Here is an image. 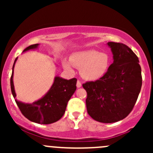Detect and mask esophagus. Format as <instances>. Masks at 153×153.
Instances as JSON below:
<instances>
[{
  "mask_svg": "<svg viewBox=\"0 0 153 153\" xmlns=\"http://www.w3.org/2000/svg\"><path fill=\"white\" fill-rule=\"evenodd\" d=\"M81 85H82L81 82H80L79 80H77V83H76V86H77V88H80V87H81Z\"/></svg>",
  "mask_w": 153,
  "mask_h": 153,
  "instance_id": "34e87169",
  "label": "esophagus"
}]
</instances>
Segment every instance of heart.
<instances>
[{
	"label": "heart",
	"mask_w": 153,
	"mask_h": 153,
	"mask_svg": "<svg viewBox=\"0 0 153 153\" xmlns=\"http://www.w3.org/2000/svg\"><path fill=\"white\" fill-rule=\"evenodd\" d=\"M63 67L73 72V67L80 68V75L88 80H96L105 75L110 65V58L104 52L96 50H88L75 52L70 60L64 59Z\"/></svg>",
	"instance_id": "obj_1"
}]
</instances>
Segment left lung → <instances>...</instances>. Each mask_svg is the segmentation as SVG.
Listing matches in <instances>:
<instances>
[{
	"mask_svg": "<svg viewBox=\"0 0 153 153\" xmlns=\"http://www.w3.org/2000/svg\"><path fill=\"white\" fill-rule=\"evenodd\" d=\"M114 62L103 76L82 84L86 91L88 114L102 123L127 117L134 108L142 87L141 67L137 56L127 45L109 42Z\"/></svg>",
	"mask_w": 153,
	"mask_h": 153,
	"instance_id": "8db88e82",
	"label": "left lung"
}]
</instances>
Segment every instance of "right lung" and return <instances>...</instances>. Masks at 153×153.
Segmentation results:
<instances>
[{
	"instance_id": "right-lung-1",
	"label": "right lung",
	"mask_w": 153,
	"mask_h": 153,
	"mask_svg": "<svg viewBox=\"0 0 153 153\" xmlns=\"http://www.w3.org/2000/svg\"><path fill=\"white\" fill-rule=\"evenodd\" d=\"M39 44L26 47L24 52L37 48ZM17 58L13 65V71L10 77V88L13 98H16L13 76V68ZM76 78L65 80L57 76L54 78L53 84L42 99L32 103H24L15 100L22 114L31 122L37 124H49L56 122L64 115L68 101L76 90Z\"/></svg>"
}]
</instances>
